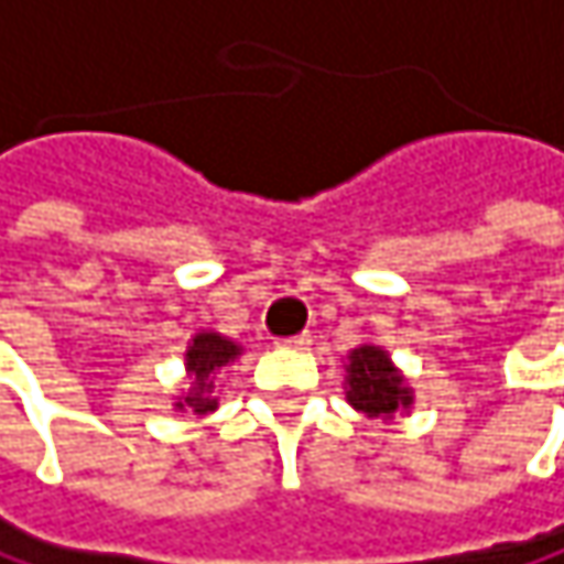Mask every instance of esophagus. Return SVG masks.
<instances>
[{
    "mask_svg": "<svg viewBox=\"0 0 564 564\" xmlns=\"http://www.w3.org/2000/svg\"><path fill=\"white\" fill-rule=\"evenodd\" d=\"M283 348H306L310 345V335L300 333V335H290V338H281Z\"/></svg>",
    "mask_w": 564,
    "mask_h": 564,
    "instance_id": "esophagus-1",
    "label": "esophagus"
}]
</instances>
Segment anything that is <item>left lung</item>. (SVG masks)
Instances as JSON below:
<instances>
[{"label": "left lung", "mask_w": 564, "mask_h": 564, "mask_svg": "<svg viewBox=\"0 0 564 564\" xmlns=\"http://www.w3.org/2000/svg\"><path fill=\"white\" fill-rule=\"evenodd\" d=\"M345 400L368 416L406 413L413 403V390L406 387L403 375L393 368L390 355L381 345H358L345 365Z\"/></svg>", "instance_id": "obj_1"}]
</instances>
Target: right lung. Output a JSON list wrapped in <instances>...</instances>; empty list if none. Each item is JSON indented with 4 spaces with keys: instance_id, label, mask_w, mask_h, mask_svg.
I'll list each match as a JSON object with an SVG mask.
<instances>
[{
    "instance_id": "right-lung-1",
    "label": "right lung",
    "mask_w": 564,
    "mask_h": 564,
    "mask_svg": "<svg viewBox=\"0 0 564 564\" xmlns=\"http://www.w3.org/2000/svg\"><path fill=\"white\" fill-rule=\"evenodd\" d=\"M241 355V345L231 341L219 333H196L189 348H186V375L193 378V387L186 390V397H177V410H186L189 416H206L216 410V397H213V378L219 368L231 365Z\"/></svg>"
}]
</instances>
